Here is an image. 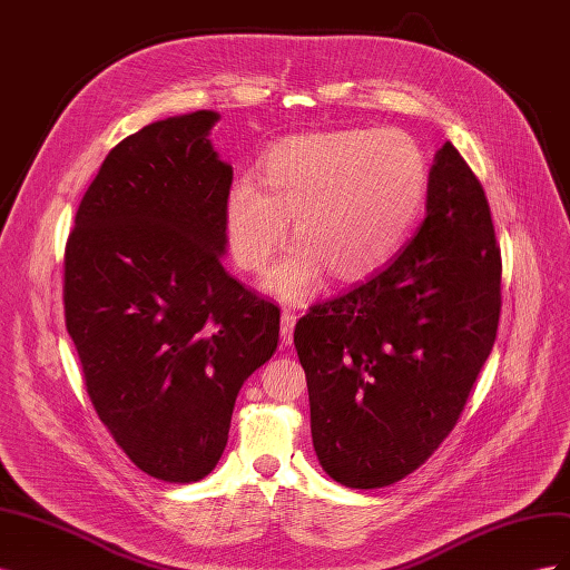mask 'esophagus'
<instances>
[{"instance_id":"1","label":"esophagus","mask_w":570,"mask_h":570,"mask_svg":"<svg viewBox=\"0 0 570 570\" xmlns=\"http://www.w3.org/2000/svg\"><path fill=\"white\" fill-rule=\"evenodd\" d=\"M295 323H297L295 312H289V308H283V316H281V340H283L285 347H289L292 340H295Z\"/></svg>"}]
</instances>
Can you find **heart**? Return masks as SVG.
<instances>
[{"label":"heart","mask_w":570,"mask_h":570,"mask_svg":"<svg viewBox=\"0 0 570 570\" xmlns=\"http://www.w3.org/2000/svg\"><path fill=\"white\" fill-rule=\"evenodd\" d=\"M258 184L237 180L228 189V254L239 271H264L292 218L299 245L275 262L266 287L302 299L323 271L358 281L390 262L423 209L428 161L404 130H318L275 142L258 166Z\"/></svg>","instance_id":"heart-1"}]
</instances>
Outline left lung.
<instances>
[{"label": "left lung", "instance_id": "8db88e82", "mask_svg": "<svg viewBox=\"0 0 570 570\" xmlns=\"http://www.w3.org/2000/svg\"><path fill=\"white\" fill-rule=\"evenodd\" d=\"M425 218L392 264L295 325L312 438L344 488L406 478L459 423L497 340L502 252L480 180L444 142Z\"/></svg>", "mask_w": 570, "mask_h": 570}]
</instances>
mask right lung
Masks as SVG:
<instances>
[{
  "label": "right lung",
  "mask_w": 570,
  "mask_h": 570,
  "mask_svg": "<svg viewBox=\"0 0 570 570\" xmlns=\"http://www.w3.org/2000/svg\"><path fill=\"white\" fill-rule=\"evenodd\" d=\"M214 111L120 140L82 195L63 252V316L99 421L166 482L209 475L237 392L278 347L281 308L223 268L233 168Z\"/></svg>",
  "instance_id": "add662e5"
}]
</instances>
